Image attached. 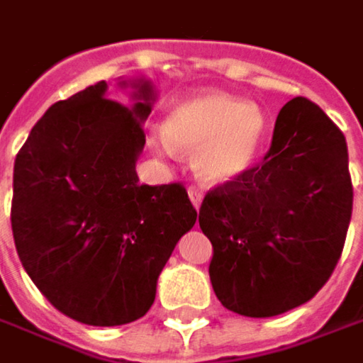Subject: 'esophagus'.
<instances>
[{
  "label": "esophagus",
  "instance_id": "esophagus-1",
  "mask_svg": "<svg viewBox=\"0 0 363 363\" xmlns=\"http://www.w3.org/2000/svg\"><path fill=\"white\" fill-rule=\"evenodd\" d=\"M189 197H191V201H193V207H195V209H199V207H201L203 193L197 189V186H189Z\"/></svg>",
  "mask_w": 363,
  "mask_h": 363
}]
</instances>
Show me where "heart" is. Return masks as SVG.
I'll return each mask as SVG.
<instances>
[{"label":"heart","mask_w":363,"mask_h":363,"mask_svg":"<svg viewBox=\"0 0 363 363\" xmlns=\"http://www.w3.org/2000/svg\"><path fill=\"white\" fill-rule=\"evenodd\" d=\"M265 115L240 98L207 92L177 104L162 125L166 143L195 156V170L209 184H228L246 174L265 135Z\"/></svg>","instance_id":"obj_1"}]
</instances>
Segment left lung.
I'll use <instances>...</instances> for the list:
<instances>
[{"label": "left lung", "instance_id": "1", "mask_svg": "<svg viewBox=\"0 0 363 363\" xmlns=\"http://www.w3.org/2000/svg\"><path fill=\"white\" fill-rule=\"evenodd\" d=\"M352 207L343 133L308 98H291L263 162L211 189L201 203L218 300L250 318L308 302L341 257Z\"/></svg>", "mask_w": 363, "mask_h": 363}]
</instances>
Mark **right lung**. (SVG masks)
Here are the masks:
<instances>
[{
  "label": "right lung",
  "instance_id": "1",
  "mask_svg": "<svg viewBox=\"0 0 363 363\" xmlns=\"http://www.w3.org/2000/svg\"><path fill=\"white\" fill-rule=\"evenodd\" d=\"M135 104L106 98L98 82L38 118L13 164L11 232L18 257L59 312L92 327L141 318L158 275L197 220L181 182L139 184L152 82Z\"/></svg>",
  "mask_w": 363,
  "mask_h": 363
}]
</instances>
